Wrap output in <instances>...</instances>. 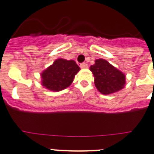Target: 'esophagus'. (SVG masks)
Masks as SVG:
<instances>
[{
	"instance_id": "34e87169",
	"label": "esophagus",
	"mask_w": 154,
	"mask_h": 154,
	"mask_svg": "<svg viewBox=\"0 0 154 154\" xmlns=\"http://www.w3.org/2000/svg\"><path fill=\"white\" fill-rule=\"evenodd\" d=\"M80 67L82 68H86L88 67V65L86 64V63H80Z\"/></svg>"
}]
</instances>
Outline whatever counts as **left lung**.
<instances>
[{"mask_svg": "<svg viewBox=\"0 0 154 154\" xmlns=\"http://www.w3.org/2000/svg\"><path fill=\"white\" fill-rule=\"evenodd\" d=\"M94 77V85L103 94H109L120 91L126 84V77L122 72L111 65L107 60L100 59L91 66Z\"/></svg>", "mask_w": 154, "mask_h": 154, "instance_id": "1", "label": "left lung"}]
</instances>
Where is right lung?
I'll use <instances>...</instances> for the list:
<instances>
[{"label":"right lung","instance_id":"obj_1","mask_svg":"<svg viewBox=\"0 0 154 154\" xmlns=\"http://www.w3.org/2000/svg\"><path fill=\"white\" fill-rule=\"evenodd\" d=\"M80 70L74 60L58 59L42 73V86L53 91H59L71 85Z\"/></svg>","mask_w":154,"mask_h":154}]
</instances>
